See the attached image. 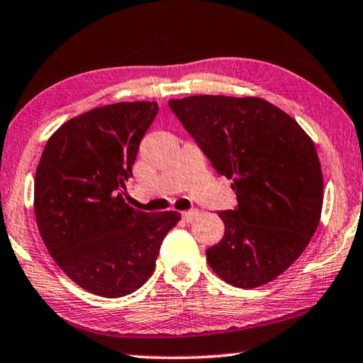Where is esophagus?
<instances>
[{"mask_svg": "<svg viewBox=\"0 0 363 363\" xmlns=\"http://www.w3.org/2000/svg\"><path fill=\"white\" fill-rule=\"evenodd\" d=\"M199 210H189V211H184L182 213V218L187 220V223H190V220H194L196 216H199Z\"/></svg>", "mask_w": 363, "mask_h": 363, "instance_id": "1", "label": "esophagus"}]
</instances>
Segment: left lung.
<instances>
[{
    "label": "left lung",
    "mask_w": 363,
    "mask_h": 363,
    "mask_svg": "<svg viewBox=\"0 0 363 363\" xmlns=\"http://www.w3.org/2000/svg\"><path fill=\"white\" fill-rule=\"evenodd\" d=\"M168 106L237 195L233 210L218 211L225 230L206 250L210 267L238 288L279 277L320 220L323 176L312 139L259 97L190 96Z\"/></svg>",
    "instance_id": "1"
}]
</instances>
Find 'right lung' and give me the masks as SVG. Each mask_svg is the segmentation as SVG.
Returning <instances> with one entry per match:
<instances>
[{"label":"right lung","instance_id":"1","mask_svg":"<svg viewBox=\"0 0 363 363\" xmlns=\"http://www.w3.org/2000/svg\"><path fill=\"white\" fill-rule=\"evenodd\" d=\"M157 102H120L64 123L35 174V216L49 255L86 291L120 298L150 277L176 211H136L118 189L133 176Z\"/></svg>","mask_w":363,"mask_h":363}]
</instances>
